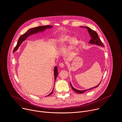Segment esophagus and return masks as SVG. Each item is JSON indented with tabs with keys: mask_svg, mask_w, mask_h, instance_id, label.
<instances>
[{
	"mask_svg": "<svg viewBox=\"0 0 122 122\" xmlns=\"http://www.w3.org/2000/svg\"><path fill=\"white\" fill-rule=\"evenodd\" d=\"M59 66H60V67H61V68H63V67H64V64L63 63L61 62V63H60Z\"/></svg>",
	"mask_w": 122,
	"mask_h": 122,
	"instance_id": "1",
	"label": "esophagus"
}]
</instances>
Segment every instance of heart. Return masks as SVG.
Here are the masks:
<instances>
[{"label":"heart","instance_id":"1","mask_svg":"<svg viewBox=\"0 0 122 122\" xmlns=\"http://www.w3.org/2000/svg\"><path fill=\"white\" fill-rule=\"evenodd\" d=\"M68 42H69L68 50L69 51H72L75 49L78 44V40L76 37H72L71 39L70 36L64 35L57 39L56 43L59 49H61L66 45Z\"/></svg>","mask_w":122,"mask_h":122}]
</instances>
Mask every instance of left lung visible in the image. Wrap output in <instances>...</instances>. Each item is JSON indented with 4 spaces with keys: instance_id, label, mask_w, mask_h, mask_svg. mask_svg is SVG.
Wrapping results in <instances>:
<instances>
[{
    "instance_id": "8db88e82",
    "label": "left lung",
    "mask_w": 122,
    "mask_h": 122,
    "mask_svg": "<svg viewBox=\"0 0 122 122\" xmlns=\"http://www.w3.org/2000/svg\"><path fill=\"white\" fill-rule=\"evenodd\" d=\"M81 27H83V28H86L88 30V33L90 34V36H91V39L89 41V42L88 43L89 44H95V45H97L98 46H104L103 45L102 42V41L101 40L100 38L98 36V34L97 33V32H96L95 31L93 30L92 29H90L89 27H84V26H81ZM101 82L97 85V86H95V87H92L90 89H86V90H77L76 88H75L74 87L72 86V85L71 84V82H70V85H71V88L72 89L75 91L77 93H79V94H82V93H84L85 92H86V90H90V89H92L94 88H96V87H98L99 85L100 84Z\"/></svg>"
}]
</instances>
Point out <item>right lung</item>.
I'll return each mask as SVG.
<instances>
[{
    "mask_svg": "<svg viewBox=\"0 0 122 122\" xmlns=\"http://www.w3.org/2000/svg\"><path fill=\"white\" fill-rule=\"evenodd\" d=\"M53 26L52 25H45V26H40L33 28H31L29 30H28L25 34H23L21 35L19 38V40L18 41L17 44L16 46L15 47L13 50V52L16 51L18 49L19 47L20 46L21 44L23 42L24 40H25L29 36L33 35V34H35L36 33H38V32H42L44 31L46 29H50L52 28ZM54 80L55 81L56 80V79L57 78V76L58 75V68L57 66H55L54 69ZM55 84V83H54ZM53 92V89L52 91V92L47 95V96H50Z\"/></svg>",
    "mask_w": 122,
    "mask_h": 122,
    "instance_id": "right-lung-1",
    "label": "right lung"
}]
</instances>
